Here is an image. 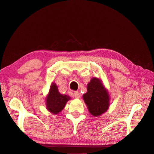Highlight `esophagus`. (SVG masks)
Listing matches in <instances>:
<instances>
[{"instance_id":"obj_1","label":"esophagus","mask_w":154,"mask_h":154,"mask_svg":"<svg viewBox=\"0 0 154 154\" xmlns=\"http://www.w3.org/2000/svg\"><path fill=\"white\" fill-rule=\"evenodd\" d=\"M74 96L76 98H80V95H79V93L78 91H75L74 93Z\"/></svg>"}]
</instances>
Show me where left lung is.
Listing matches in <instances>:
<instances>
[{"instance_id": "obj_1", "label": "left lung", "mask_w": 154, "mask_h": 154, "mask_svg": "<svg viewBox=\"0 0 154 154\" xmlns=\"http://www.w3.org/2000/svg\"><path fill=\"white\" fill-rule=\"evenodd\" d=\"M83 100L90 113L99 116L109 108V97L108 91L97 78H93L87 86V92L83 94Z\"/></svg>"}]
</instances>
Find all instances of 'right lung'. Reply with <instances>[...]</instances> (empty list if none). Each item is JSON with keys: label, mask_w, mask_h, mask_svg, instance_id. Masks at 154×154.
Segmentation results:
<instances>
[{"label": "right lung", "mask_w": 154, "mask_h": 154, "mask_svg": "<svg viewBox=\"0 0 154 154\" xmlns=\"http://www.w3.org/2000/svg\"><path fill=\"white\" fill-rule=\"evenodd\" d=\"M70 99L68 95L61 94L56 85L52 83L46 100V108L51 113L57 114L63 110L67 101Z\"/></svg>", "instance_id": "1"}]
</instances>
